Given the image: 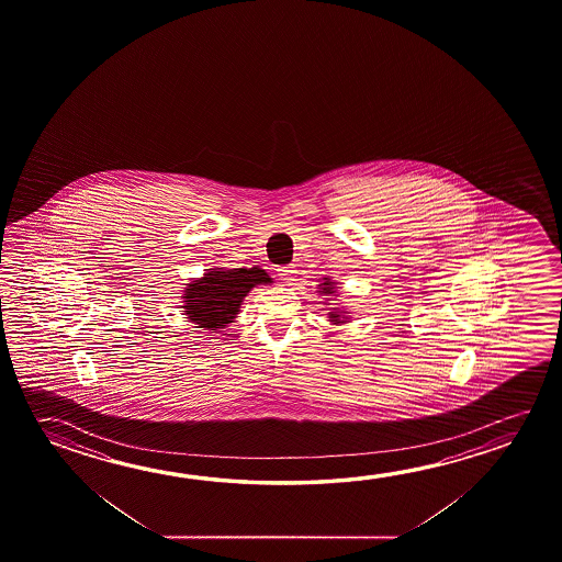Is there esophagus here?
<instances>
[{
  "label": "esophagus",
  "mask_w": 562,
  "mask_h": 562,
  "mask_svg": "<svg viewBox=\"0 0 562 562\" xmlns=\"http://www.w3.org/2000/svg\"><path fill=\"white\" fill-rule=\"evenodd\" d=\"M295 270L294 265H288V267L278 268V277L282 278L284 282H292L295 277Z\"/></svg>",
  "instance_id": "34e87169"
}]
</instances>
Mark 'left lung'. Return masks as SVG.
I'll return each instance as SVG.
<instances>
[{
    "mask_svg": "<svg viewBox=\"0 0 562 562\" xmlns=\"http://www.w3.org/2000/svg\"><path fill=\"white\" fill-rule=\"evenodd\" d=\"M319 292H323L325 295L335 294V282H331L329 278H325V282H323ZM329 322L335 323V325H337V323H345V315H342V312H339V310H333V312H329Z\"/></svg>",
    "mask_w": 562,
    "mask_h": 562,
    "instance_id": "left-lung-1",
    "label": "left lung"
}]
</instances>
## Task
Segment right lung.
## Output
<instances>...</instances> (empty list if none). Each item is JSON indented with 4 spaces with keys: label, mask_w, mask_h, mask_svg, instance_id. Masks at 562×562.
Wrapping results in <instances>:
<instances>
[{
    "label": "right lung",
    "mask_w": 562,
    "mask_h": 562,
    "mask_svg": "<svg viewBox=\"0 0 562 562\" xmlns=\"http://www.w3.org/2000/svg\"><path fill=\"white\" fill-rule=\"evenodd\" d=\"M262 268H210L200 280L186 284L184 312L190 322L203 331L220 333L233 323L239 313L245 295L258 284H270Z\"/></svg>",
    "instance_id": "1"
}]
</instances>
